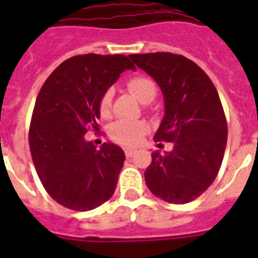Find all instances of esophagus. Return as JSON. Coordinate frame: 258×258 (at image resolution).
<instances>
[{"mask_svg":"<svg viewBox=\"0 0 258 258\" xmlns=\"http://www.w3.org/2000/svg\"><path fill=\"white\" fill-rule=\"evenodd\" d=\"M135 153H137V150H135V149H124V154H125V157H127V158L133 157Z\"/></svg>","mask_w":258,"mask_h":258,"instance_id":"esophagus-1","label":"esophagus"}]
</instances>
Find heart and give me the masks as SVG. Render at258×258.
I'll use <instances>...</instances> for the list:
<instances>
[{
  "label": "heart",
  "instance_id": "1",
  "mask_svg": "<svg viewBox=\"0 0 258 258\" xmlns=\"http://www.w3.org/2000/svg\"><path fill=\"white\" fill-rule=\"evenodd\" d=\"M127 88L138 100L143 104H149L157 96V86L150 78L134 76L127 82ZM112 92L105 91L99 101V111L101 115H107L111 107ZM149 131V125L141 120H117L109 127V137L113 142L123 146H135L143 139Z\"/></svg>",
  "mask_w": 258,
  "mask_h": 258
}]
</instances>
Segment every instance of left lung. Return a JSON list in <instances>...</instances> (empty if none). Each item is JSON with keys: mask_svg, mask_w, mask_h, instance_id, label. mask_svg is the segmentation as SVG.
I'll use <instances>...</instances> for the list:
<instances>
[{"mask_svg": "<svg viewBox=\"0 0 258 258\" xmlns=\"http://www.w3.org/2000/svg\"><path fill=\"white\" fill-rule=\"evenodd\" d=\"M151 76L165 96V116L154 141L171 142L172 150L151 154L146 184L169 204L191 202L216 179L224 159L228 124L216 87L182 54H130Z\"/></svg>", "mask_w": 258, "mask_h": 258, "instance_id": "1", "label": "left lung"}]
</instances>
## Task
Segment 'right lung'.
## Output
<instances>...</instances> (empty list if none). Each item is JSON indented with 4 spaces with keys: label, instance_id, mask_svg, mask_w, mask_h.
<instances>
[{
    "label": "right lung",
    "instance_id": "add662e5",
    "mask_svg": "<svg viewBox=\"0 0 258 258\" xmlns=\"http://www.w3.org/2000/svg\"><path fill=\"white\" fill-rule=\"evenodd\" d=\"M125 70L135 66L124 54H79L61 62L38 92L30 154L46 192L64 208L92 210L115 192L124 153L112 143L97 150L86 134L99 130L101 95Z\"/></svg>",
    "mask_w": 258,
    "mask_h": 258
}]
</instances>
